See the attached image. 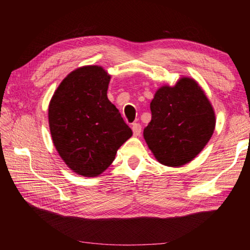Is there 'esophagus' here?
Listing matches in <instances>:
<instances>
[{
	"label": "esophagus",
	"mask_w": 250,
	"mask_h": 250,
	"mask_svg": "<svg viewBox=\"0 0 250 250\" xmlns=\"http://www.w3.org/2000/svg\"><path fill=\"white\" fill-rule=\"evenodd\" d=\"M141 130H142V126H141L140 124H133L132 125V131H133V134L135 135V137L140 135Z\"/></svg>",
	"instance_id": "esophagus-1"
}]
</instances>
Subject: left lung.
<instances>
[{"label": "left lung", "instance_id": "1", "mask_svg": "<svg viewBox=\"0 0 250 250\" xmlns=\"http://www.w3.org/2000/svg\"><path fill=\"white\" fill-rule=\"evenodd\" d=\"M150 108L152 118L143 137L161 164L177 167L191 162L213 135L214 109L192 78L159 88Z\"/></svg>", "mask_w": 250, "mask_h": 250}]
</instances>
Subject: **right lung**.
<instances>
[{
  "instance_id": "right-lung-1",
  "label": "right lung",
  "mask_w": 250,
  "mask_h": 250,
  "mask_svg": "<svg viewBox=\"0 0 250 250\" xmlns=\"http://www.w3.org/2000/svg\"><path fill=\"white\" fill-rule=\"evenodd\" d=\"M110 75L83 66L67 76L48 107L49 130L58 154L70 170L94 177L107 170L119 147L132 135L107 97Z\"/></svg>"
}]
</instances>
